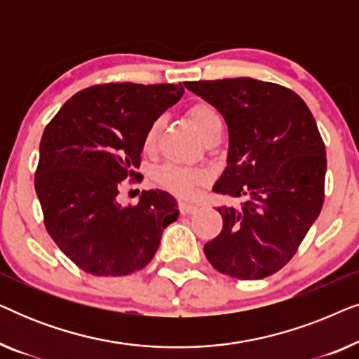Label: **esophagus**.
Here are the masks:
<instances>
[{
  "instance_id": "1",
  "label": "esophagus",
  "mask_w": 359,
  "mask_h": 359,
  "mask_svg": "<svg viewBox=\"0 0 359 359\" xmlns=\"http://www.w3.org/2000/svg\"><path fill=\"white\" fill-rule=\"evenodd\" d=\"M178 209H180V212H181V214L186 215V214L194 212V210H196V205H194V204H191V203H184V201H180V203H178Z\"/></svg>"
}]
</instances>
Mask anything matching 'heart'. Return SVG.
I'll return each mask as SVG.
<instances>
[{
    "label": "heart",
    "instance_id": "heart-1",
    "mask_svg": "<svg viewBox=\"0 0 359 359\" xmlns=\"http://www.w3.org/2000/svg\"><path fill=\"white\" fill-rule=\"evenodd\" d=\"M189 117L191 124L194 126V129L198 130V134L205 140L210 134H214L215 130L222 129V117H220L219 111L215 109L212 104L204 101H198L194 104L188 107V112H186ZM160 132V121H154L151 124L147 127L144 140H142V147H144L145 151H150L156 144V139H158ZM156 181L161 186H165L166 189L173 191L175 194L183 196V198H188V196L193 194V191L199 183H203L205 178V173L203 170L198 168H189V166H181L175 163H166L160 166L156 170Z\"/></svg>",
    "mask_w": 359,
    "mask_h": 359
}]
</instances>
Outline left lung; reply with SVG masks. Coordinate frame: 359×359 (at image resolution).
<instances>
[{
    "label": "left lung",
    "mask_w": 359,
    "mask_h": 359,
    "mask_svg": "<svg viewBox=\"0 0 359 359\" xmlns=\"http://www.w3.org/2000/svg\"><path fill=\"white\" fill-rule=\"evenodd\" d=\"M229 127L227 166L214 191L222 230L205 258L227 276L248 281L279 271L296 255L325 198V144L299 95L253 78L186 81Z\"/></svg>",
    "instance_id": "1"
}]
</instances>
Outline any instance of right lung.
Returning a JSON list of instances; mask_svg holds the SVG:
<instances>
[{"instance_id":"1","label":"right lung","mask_w":359,"mask_h":359,"mask_svg":"<svg viewBox=\"0 0 359 359\" xmlns=\"http://www.w3.org/2000/svg\"><path fill=\"white\" fill-rule=\"evenodd\" d=\"M183 85L104 83L73 95L41 139L36 170L43 224L57 247L93 276L145 268L178 217L173 196L142 191L121 205L122 181L140 183L142 140L151 122L183 96Z\"/></svg>"}]
</instances>
